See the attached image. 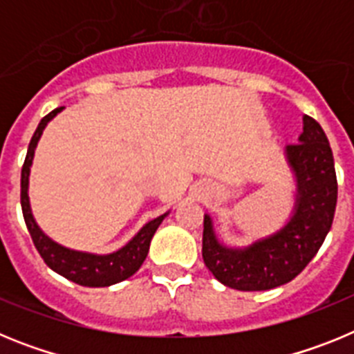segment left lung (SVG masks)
I'll return each instance as SVG.
<instances>
[{"label": "left lung", "instance_id": "8db88e82", "mask_svg": "<svg viewBox=\"0 0 354 354\" xmlns=\"http://www.w3.org/2000/svg\"><path fill=\"white\" fill-rule=\"evenodd\" d=\"M286 156L298 186L286 227L246 248H227L216 237L211 218L204 216L202 257L216 280L230 289L268 290L290 282L314 259L330 232L337 174L323 127L305 115L299 143L287 145Z\"/></svg>", "mask_w": 354, "mask_h": 354}]
</instances>
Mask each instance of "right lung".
<instances>
[{
  "instance_id": "obj_1",
  "label": "right lung",
  "mask_w": 354,
  "mask_h": 354,
  "mask_svg": "<svg viewBox=\"0 0 354 354\" xmlns=\"http://www.w3.org/2000/svg\"><path fill=\"white\" fill-rule=\"evenodd\" d=\"M62 109H64V106L53 109L51 113L46 115L40 120L39 127L33 133V136H31L26 159H24L23 170H21V207H23L24 221H26V227L30 230L33 245L39 250L40 257L44 259V262L53 271H56V273L65 277L71 282L80 283V286L84 287L113 286V283L122 282V280H127V278L133 277L140 270V266L143 264L147 253H149L152 236H154L156 230H158V227L161 225V221L165 220V216L168 212L167 214L158 216L156 220L149 221L126 246H122L120 250H117L113 253H108V255L76 252V250L65 248V246L58 245L53 239H49L40 230L35 218L31 214L30 196H28V180H30V167L31 162H33L35 147L39 143L40 136H42V131L46 129L48 122L53 120L56 115L60 113Z\"/></svg>"
}]
</instances>
